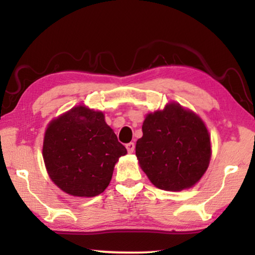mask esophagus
<instances>
[{"label":"esophagus","instance_id":"esophagus-1","mask_svg":"<svg viewBox=\"0 0 255 255\" xmlns=\"http://www.w3.org/2000/svg\"><path fill=\"white\" fill-rule=\"evenodd\" d=\"M126 148L128 150V153H132L133 150H135V144H133V143H128L126 145Z\"/></svg>","mask_w":255,"mask_h":255}]
</instances>
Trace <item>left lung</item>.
Returning <instances> with one entry per match:
<instances>
[{"mask_svg":"<svg viewBox=\"0 0 255 255\" xmlns=\"http://www.w3.org/2000/svg\"><path fill=\"white\" fill-rule=\"evenodd\" d=\"M136 156L155 187L170 191L191 188L208 169L210 136L202 120L179 103L148 114Z\"/></svg>","mask_w":255,"mask_h":255,"instance_id":"8db88e82","label":"left lung"}]
</instances>
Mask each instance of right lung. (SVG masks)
<instances>
[{"instance_id": "1", "label": "right lung", "mask_w": 255, "mask_h": 255, "mask_svg": "<svg viewBox=\"0 0 255 255\" xmlns=\"http://www.w3.org/2000/svg\"><path fill=\"white\" fill-rule=\"evenodd\" d=\"M127 149L101 111L72 108L46 129L42 156L53 182L74 197H94L109 185L115 164Z\"/></svg>"}]
</instances>
